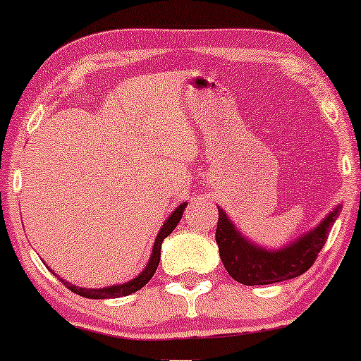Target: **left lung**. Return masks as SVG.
Returning <instances> with one entry per match:
<instances>
[{
	"instance_id": "8db88e82",
	"label": "left lung",
	"mask_w": 361,
	"mask_h": 361,
	"mask_svg": "<svg viewBox=\"0 0 361 361\" xmlns=\"http://www.w3.org/2000/svg\"><path fill=\"white\" fill-rule=\"evenodd\" d=\"M338 214L340 207L330 212L317 228L300 236L295 243L284 246L279 251H268L248 243L226 219L224 210L219 209L215 240L221 263L231 278L245 286L273 284L298 278L317 259Z\"/></svg>"
}]
</instances>
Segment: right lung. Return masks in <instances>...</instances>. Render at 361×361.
Returning a JSON list of instances; mask_svg holds the SVG:
<instances>
[{
  "instance_id": "obj_1",
  "label": "right lung",
  "mask_w": 361,
  "mask_h": 361,
  "mask_svg": "<svg viewBox=\"0 0 361 361\" xmlns=\"http://www.w3.org/2000/svg\"><path fill=\"white\" fill-rule=\"evenodd\" d=\"M187 204H182L176 209L174 214H172L167 221L162 226L159 235H157V238L154 241V248H152V255H151V259L149 263H147L146 269L142 271V273L137 276V278L131 279L130 283L126 284H118V286H111V288H105V289H83V288H77V286H72L71 283H67V281L61 279L63 284L67 286L68 289L72 290V293H75L78 295H82V298H87V299H115V298H121V295H128V294H133L136 293L137 289H141L142 286H146L149 283V279L154 276L157 266H159V259H161V245L162 241H164L166 236H169L174 228L179 224L180 219H182V212H184Z\"/></svg>"
}]
</instances>
